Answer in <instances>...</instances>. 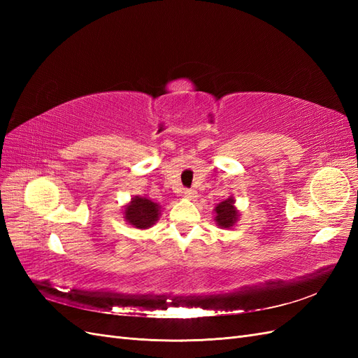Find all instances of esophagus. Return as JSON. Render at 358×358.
<instances>
[{
	"instance_id": "obj_1",
	"label": "esophagus",
	"mask_w": 358,
	"mask_h": 358,
	"mask_svg": "<svg viewBox=\"0 0 358 358\" xmlns=\"http://www.w3.org/2000/svg\"><path fill=\"white\" fill-rule=\"evenodd\" d=\"M183 196H185V199L194 200V199L197 197V191H194V189H185V191H183Z\"/></svg>"
}]
</instances>
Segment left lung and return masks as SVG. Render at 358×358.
<instances>
[{
    "label": "left lung",
    "instance_id": "obj_1",
    "mask_svg": "<svg viewBox=\"0 0 358 358\" xmlns=\"http://www.w3.org/2000/svg\"><path fill=\"white\" fill-rule=\"evenodd\" d=\"M215 213V222L218 224L221 229H231L237 222V218H239V212L234 208L233 197L227 199L216 206Z\"/></svg>",
    "mask_w": 358,
    "mask_h": 358
}]
</instances>
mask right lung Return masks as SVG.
Listing matches in <instances>:
<instances>
[{
  "instance_id": "right-lung-1",
  "label": "right lung",
  "mask_w": 358,
  "mask_h": 358,
  "mask_svg": "<svg viewBox=\"0 0 358 358\" xmlns=\"http://www.w3.org/2000/svg\"><path fill=\"white\" fill-rule=\"evenodd\" d=\"M159 209V204L154 203L152 200L136 196L125 206L124 218L129 225L145 230L158 221Z\"/></svg>"
}]
</instances>
